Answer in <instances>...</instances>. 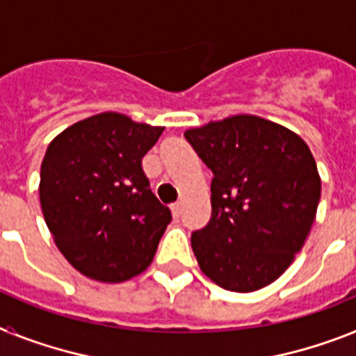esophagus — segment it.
Instances as JSON below:
<instances>
[{"instance_id":"esophagus-1","label":"esophagus","mask_w":356,"mask_h":356,"mask_svg":"<svg viewBox=\"0 0 356 356\" xmlns=\"http://www.w3.org/2000/svg\"><path fill=\"white\" fill-rule=\"evenodd\" d=\"M170 208H172L173 217H179V215H181V211H183V204H181V202H175V204H172Z\"/></svg>"}]
</instances>
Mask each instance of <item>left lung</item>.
Masks as SVG:
<instances>
[{
	"mask_svg": "<svg viewBox=\"0 0 356 356\" xmlns=\"http://www.w3.org/2000/svg\"><path fill=\"white\" fill-rule=\"evenodd\" d=\"M211 170V219L192 234L202 273L250 293L277 280L302 250L321 177L306 143L257 115H232L184 132Z\"/></svg>",
	"mask_w": 356,
	"mask_h": 356,
	"instance_id": "left-lung-1",
	"label": "left lung"
}]
</instances>
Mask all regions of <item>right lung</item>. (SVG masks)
Returning a JSON list of instances; mask_svg holds the SVG:
<instances>
[{"label": "right lung", "mask_w": 356, "mask_h": 356, "mask_svg": "<svg viewBox=\"0 0 356 356\" xmlns=\"http://www.w3.org/2000/svg\"><path fill=\"white\" fill-rule=\"evenodd\" d=\"M163 127L104 112L63 130L41 163L40 201L59 252L77 271L122 282L150 266L172 220L141 159Z\"/></svg>", "instance_id": "1"}]
</instances>
